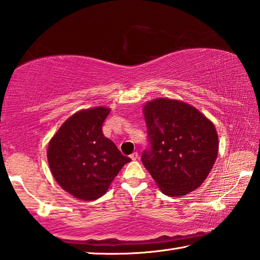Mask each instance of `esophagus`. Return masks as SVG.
<instances>
[{
  "label": "esophagus",
  "instance_id": "1",
  "mask_svg": "<svg viewBox=\"0 0 260 260\" xmlns=\"http://www.w3.org/2000/svg\"><path fill=\"white\" fill-rule=\"evenodd\" d=\"M129 157L133 159V161H136L137 158H139V153H136V152H134V153H132L131 155H129Z\"/></svg>",
  "mask_w": 260,
  "mask_h": 260
}]
</instances>
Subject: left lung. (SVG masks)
<instances>
[{"label":"left lung","mask_w":260,"mask_h":260,"mask_svg":"<svg viewBox=\"0 0 260 260\" xmlns=\"http://www.w3.org/2000/svg\"><path fill=\"white\" fill-rule=\"evenodd\" d=\"M150 146L142 162L165 196H185L211 171L219 151L215 127L189 104L156 98L144 106Z\"/></svg>","instance_id":"obj_1"}]
</instances>
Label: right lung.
Returning <instances> with one entry per match:
<instances>
[{
    "mask_svg": "<svg viewBox=\"0 0 260 260\" xmlns=\"http://www.w3.org/2000/svg\"><path fill=\"white\" fill-rule=\"evenodd\" d=\"M106 107L82 109L64 121L49 143L51 173L64 191L77 199L104 196L121 168L131 161L103 134Z\"/></svg>",
    "mask_w": 260,
    "mask_h": 260,
    "instance_id": "right-lung-1",
    "label": "right lung"
}]
</instances>
